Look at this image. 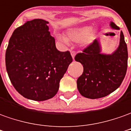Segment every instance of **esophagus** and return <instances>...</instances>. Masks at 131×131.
Returning a JSON list of instances; mask_svg holds the SVG:
<instances>
[{"label": "esophagus", "instance_id": "1", "mask_svg": "<svg viewBox=\"0 0 131 131\" xmlns=\"http://www.w3.org/2000/svg\"><path fill=\"white\" fill-rule=\"evenodd\" d=\"M71 55H72L73 59H74V57L76 55V52L75 51H71Z\"/></svg>", "mask_w": 131, "mask_h": 131}]
</instances>
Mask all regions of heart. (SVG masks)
<instances>
[{
    "label": "heart",
    "instance_id": "b5f03b06",
    "mask_svg": "<svg viewBox=\"0 0 131 131\" xmlns=\"http://www.w3.org/2000/svg\"><path fill=\"white\" fill-rule=\"evenodd\" d=\"M96 37V30L89 26L76 27L70 29L67 32V39L62 35H57L58 40L67 43L68 40L73 42H82L84 45L91 43Z\"/></svg>",
    "mask_w": 131,
    "mask_h": 131
}]
</instances>
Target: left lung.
Instances as JSON below:
<instances>
[{
    "mask_svg": "<svg viewBox=\"0 0 131 131\" xmlns=\"http://www.w3.org/2000/svg\"><path fill=\"white\" fill-rule=\"evenodd\" d=\"M110 26L119 30L113 22ZM74 59L84 67L77 81L79 93L91 99L106 96L119 87L127 71L128 49L123 32L120 35L119 46L111 54H101L99 42L95 40Z\"/></svg>",
    "mask_w": 131,
    "mask_h": 131,
    "instance_id": "1",
    "label": "left lung"
}]
</instances>
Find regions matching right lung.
<instances>
[{"mask_svg": "<svg viewBox=\"0 0 131 131\" xmlns=\"http://www.w3.org/2000/svg\"><path fill=\"white\" fill-rule=\"evenodd\" d=\"M48 23L35 19L16 28L5 52L6 70L12 84L23 96L38 101L56 95L59 81L72 62L69 51L56 48Z\"/></svg>", "mask_w": 131, "mask_h": 131, "instance_id": "1", "label": "right lung"}]
</instances>
